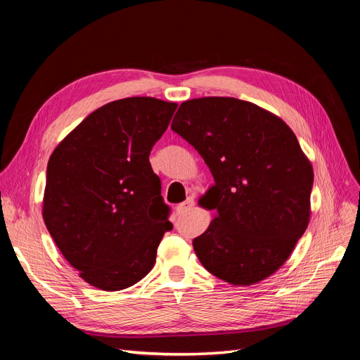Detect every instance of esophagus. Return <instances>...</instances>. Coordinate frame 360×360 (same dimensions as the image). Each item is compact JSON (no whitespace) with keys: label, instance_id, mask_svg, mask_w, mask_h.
<instances>
[{"label":"esophagus","instance_id":"1","mask_svg":"<svg viewBox=\"0 0 360 360\" xmlns=\"http://www.w3.org/2000/svg\"><path fill=\"white\" fill-rule=\"evenodd\" d=\"M195 207V201H193V198H188L186 201L184 202H181V204H179L177 205V213L179 214H183V213H188L189 210H192Z\"/></svg>","mask_w":360,"mask_h":360}]
</instances>
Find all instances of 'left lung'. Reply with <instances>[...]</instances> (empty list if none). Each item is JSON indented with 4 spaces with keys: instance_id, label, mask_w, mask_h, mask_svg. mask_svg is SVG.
I'll list each match as a JSON object with an SVG mask.
<instances>
[{
    "instance_id": "obj_1",
    "label": "left lung",
    "mask_w": 360,
    "mask_h": 360,
    "mask_svg": "<svg viewBox=\"0 0 360 360\" xmlns=\"http://www.w3.org/2000/svg\"><path fill=\"white\" fill-rule=\"evenodd\" d=\"M171 129L198 151L214 179L200 202L216 217L192 242L201 264L233 285L275 274L311 214L314 171L292 130L234 97L183 102Z\"/></svg>"
}]
</instances>
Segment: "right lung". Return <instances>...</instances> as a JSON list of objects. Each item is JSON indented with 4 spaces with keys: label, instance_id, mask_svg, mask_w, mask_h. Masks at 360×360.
Here are the masks:
<instances>
[{
    "label": "right lung",
    "instance_id": "right-lung-1",
    "mask_svg": "<svg viewBox=\"0 0 360 360\" xmlns=\"http://www.w3.org/2000/svg\"><path fill=\"white\" fill-rule=\"evenodd\" d=\"M176 108L155 97L106 103L49 158L43 221L64 258L93 287L118 291L136 284L172 230L148 156Z\"/></svg>",
    "mask_w": 360,
    "mask_h": 360
}]
</instances>
